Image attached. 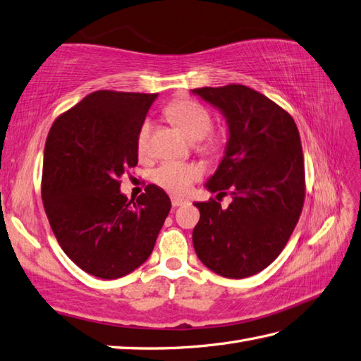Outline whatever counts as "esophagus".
Here are the masks:
<instances>
[{
    "label": "esophagus",
    "instance_id": "obj_1",
    "mask_svg": "<svg viewBox=\"0 0 361 361\" xmlns=\"http://www.w3.org/2000/svg\"><path fill=\"white\" fill-rule=\"evenodd\" d=\"M186 200L185 199H178V197H172V207L173 208H178L181 204H185Z\"/></svg>",
    "mask_w": 361,
    "mask_h": 361
}]
</instances>
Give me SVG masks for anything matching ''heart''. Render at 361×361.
<instances>
[{"instance_id":"1","label":"heart","mask_w":361,"mask_h":361,"mask_svg":"<svg viewBox=\"0 0 361 361\" xmlns=\"http://www.w3.org/2000/svg\"><path fill=\"white\" fill-rule=\"evenodd\" d=\"M166 112L190 139L197 140V152L209 158H216L225 152L228 142V133L224 128H211L213 117L203 104L189 100V98H183V100H176L169 104ZM152 130V122L145 120L137 131V152L142 157L150 152ZM202 167L192 164V162L169 161L162 162L161 166L154 169L152 180L154 185L167 190L169 194L185 195L192 186V183L202 178Z\"/></svg>"}]
</instances>
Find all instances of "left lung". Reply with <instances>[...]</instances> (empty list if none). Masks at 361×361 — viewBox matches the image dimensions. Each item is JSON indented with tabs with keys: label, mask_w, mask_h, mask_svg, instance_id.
<instances>
[{
	"label": "left lung",
	"mask_w": 361,
	"mask_h": 361,
	"mask_svg": "<svg viewBox=\"0 0 361 361\" xmlns=\"http://www.w3.org/2000/svg\"><path fill=\"white\" fill-rule=\"evenodd\" d=\"M192 92L227 118V150L207 188L233 199L227 209L214 199L195 203L194 249L222 277H250L280 255L299 222L305 200L299 130L289 112L243 84Z\"/></svg>",
	"instance_id": "1"
}]
</instances>
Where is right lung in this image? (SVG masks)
<instances>
[{
	"mask_svg": "<svg viewBox=\"0 0 361 361\" xmlns=\"http://www.w3.org/2000/svg\"><path fill=\"white\" fill-rule=\"evenodd\" d=\"M158 94L97 90L49 128L42 200L62 250L98 279L133 272L150 253L171 199L148 185L136 200L120 176L137 164V131Z\"/></svg>",
	"mask_w": 361,
	"mask_h": 361,
	"instance_id": "right-lung-1",
	"label": "right lung"
}]
</instances>
